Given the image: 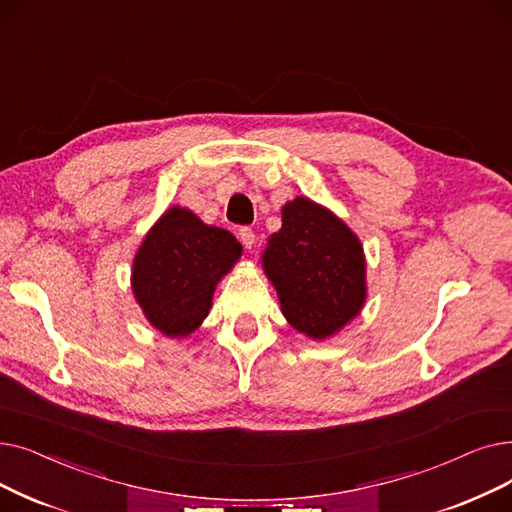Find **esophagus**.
<instances>
[{
    "instance_id": "obj_1",
    "label": "esophagus",
    "mask_w": 512,
    "mask_h": 512,
    "mask_svg": "<svg viewBox=\"0 0 512 512\" xmlns=\"http://www.w3.org/2000/svg\"><path fill=\"white\" fill-rule=\"evenodd\" d=\"M238 238H240V242L244 244V249H253V244H255V232H253V228H249V226L240 228V230H238Z\"/></svg>"
}]
</instances>
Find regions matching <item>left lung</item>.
Returning <instances> with one entry per match:
<instances>
[{
    "label": "left lung",
    "mask_w": 512,
    "mask_h": 512,
    "mask_svg": "<svg viewBox=\"0 0 512 512\" xmlns=\"http://www.w3.org/2000/svg\"><path fill=\"white\" fill-rule=\"evenodd\" d=\"M263 270L276 286L284 318L311 339L335 335L366 299L360 240L307 198L284 205L282 228L263 253Z\"/></svg>",
    "instance_id": "1"
}]
</instances>
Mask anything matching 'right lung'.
Here are the masks:
<instances>
[{
    "label": "right lung",
    "mask_w": 512,
    "mask_h": 512,
    "mask_svg": "<svg viewBox=\"0 0 512 512\" xmlns=\"http://www.w3.org/2000/svg\"><path fill=\"white\" fill-rule=\"evenodd\" d=\"M236 238L171 207L133 259V293L148 322L167 337H186L209 309L217 280L240 257Z\"/></svg>",
    "instance_id": "obj_1"
}]
</instances>
